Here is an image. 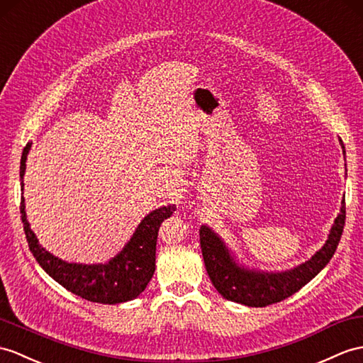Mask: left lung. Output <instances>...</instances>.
Listing matches in <instances>:
<instances>
[{"instance_id": "left-lung-1", "label": "left lung", "mask_w": 363, "mask_h": 363, "mask_svg": "<svg viewBox=\"0 0 363 363\" xmlns=\"http://www.w3.org/2000/svg\"><path fill=\"white\" fill-rule=\"evenodd\" d=\"M342 148L345 155L343 143ZM345 215L347 213H345L343 199L340 212L334 220L322 249H318L305 263L288 269V271L277 272L244 266L237 259L235 252L225 246L220 235L208 225H201V250L210 280L225 300L252 308H263L288 298L313 280L330 263L337 246H339L345 225Z\"/></svg>"}]
</instances>
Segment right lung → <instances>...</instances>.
<instances>
[{"label": "right lung", "instance_id": "add662e5", "mask_svg": "<svg viewBox=\"0 0 363 363\" xmlns=\"http://www.w3.org/2000/svg\"><path fill=\"white\" fill-rule=\"evenodd\" d=\"M32 143L23 150L20 179L21 191L24 190L23 178L26 173V161ZM176 210L174 204L162 206L150 212L134 230L130 241L119 254L105 263L83 264L69 263L50 254L32 232L26 216V204L21 196V221L32 255L45 272L62 284L65 289L82 298L104 305H117L138 298L145 291L156 269V241L162 221L170 218Z\"/></svg>", "mask_w": 363, "mask_h": 363}]
</instances>
